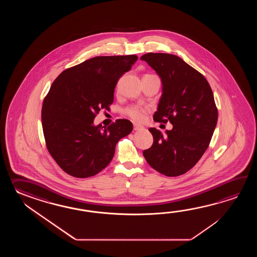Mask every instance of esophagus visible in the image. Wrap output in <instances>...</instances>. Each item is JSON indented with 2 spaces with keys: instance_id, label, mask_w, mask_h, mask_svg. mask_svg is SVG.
Returning a JSON list of instances; mask_svg holds the SVG:
<instances>
[{
  "instance_id": "1",
  "label": "esophagus",
  "mask_w": 257,
  "mask_h": 257,
  "mask_svg": "<svg viewBox=\"0 0 257 257\" xmlns=\"http://www.w3.org/2000/svg\"><path fill=\"white\" fill-rule=\"evenodd\" d=\"M133 128H134V131H142L144 127L141 125H138V124H133Z\"/></svg>"
}]
</instances>
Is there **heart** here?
Instances as JSON below:
<instances>
[{"instance_id":"b5f03b06","label":"heart","mask_w":257,"mask_h":257,"mask_svg":"<svg viewBox=\"0 0 257 257\" xmlns=\"http://www.w3.org/2000/svg\"><path fill=\"white\" fill-rule=\"evenodd\" d=\"M147 108L140 105H130L123 110V113L135 122H142L146 117Z\"/></svg>"}]
</instances>
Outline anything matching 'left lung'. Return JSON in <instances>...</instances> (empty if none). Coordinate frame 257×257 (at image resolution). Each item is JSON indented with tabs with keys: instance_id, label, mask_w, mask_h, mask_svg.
I'll list each match as a JSON object with an SVG mask.
<instances>
[{
	"instance_id": "1",
	"label": "left lung",
	"mask_w": 257,
	"mask_h": 257,
	"mask_svg": "<svg viewBox=\"0 0 257 257\" xmlns=\"http://www.w3.org/2000/svg\"><path fill=\"white\" fill-rule=\"evenodd\" d=\"M141 60L158 73L163 83L153 120L173 125L166 134L149 128L153 143L143 156L162 175H184L202 157L217 125L212 90L204 75L175 55L147 53Z\"/></svg>"
}]
</instances>
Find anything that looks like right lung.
Segmentation results:
<instances>
[{"label":"right lung","instance_id":"right-lung-1","mask_svg":"<svg viewBox=\"0 0 257 257\" xmlns=\"http://www.w3.org/2000/svg\"><path fill=\"white\" fill-rule=\"evenodd\" d=\"M138 60L136 55L98 56L62 71L44 99L41 120L46 146L61 169L87 178L104 169L115 145L133 126L117 119L93 125L100 110L109 109L117 81Z\"/></svg>","mask_w":257,"mask_h":257}]
</instances>
